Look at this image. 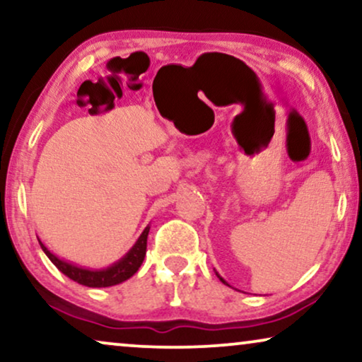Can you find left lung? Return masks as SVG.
I'll return each instance as SVG.
<instances>
[{
    "mask_svg": "<svg viewBox=\"0 0 362 362\" xmlns=\"http://www.w3.org/2000/svg\"><path fill=\"white\" fill-rule=\"evenodd\" d=\"M216 275H217V279H219V280H221V281H222V284H224V285H227V286H230V285H229V284H227V281H226V280H224V279H222V276H221V275H219V274H217V272H216Z\"/></svg>",
    "mask_w": 362,
    "mask_h": 362,
    "instance_id": "left-lung-1",
    "label": "left lung"
}]
</instances>
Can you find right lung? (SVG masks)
Wrapping results in <instances>:
<instances>
[{"label":"right lung","instance_id":"right-lung-1","mask_svg":"<svg viewBox=\"0 0 362 362\" xmlns=\"http://www.w3.org/2000/svg\"><path fill=\"white\" fill-rule=\"evenodd\" d=\"M148 232H150V226L145 227V230L141 232L132 249L128 250L120 260L105 267V269H87V267H81L74 264V262L64 260L56 254H52V252L42 244L39 237L37 240L42 252L47 255V259L51 260L64 275L69 276V279L77 281V284H81L83 286H88V288H105V286L122 284V281L128 280L130 276L136 274V270L140 269L146 255Z\"/></svg>","mask_w":362,"mask_h":362}]
</instances>
